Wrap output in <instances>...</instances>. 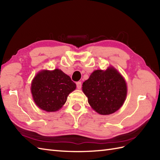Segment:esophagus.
<instances>
[{
  "label": "esophagus",
  "mask_w": 160,
  "mask_h": 160,
  "mask_svg": "<svg viewBox=\"0 0 160 160\" xmlns=\"http://www.w3.org/2000/svg\"><path fill=\"white\" fill-rule=\"evenodd\" d=\"M76 87L78 89H80L81 87H82V83H81V82H78L76 83Z\"/></svg>",
  "instance_id": "obj_1"
}]
</instances>
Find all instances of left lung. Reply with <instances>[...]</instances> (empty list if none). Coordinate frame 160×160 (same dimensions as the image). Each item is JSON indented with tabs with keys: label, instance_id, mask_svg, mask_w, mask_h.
Returning a JSON list of instances; mask_svg holds the SVG:
<instances>
[{
	"label": "left lung",
	"instance_id": "1",
	"mask_svg": "<svg viewBox=\"0 0 160 160\" xmlns=\"http://www.w3.org/2000/svg\"><path fill=\"white\" fill-rule=\"evenodd\" d=\"M82 91L93 109L101 115H109L124 104L127 88L120 73L109 67L104 71H94L83 82Z\"/></svg>",
	"mask_w": 160,
	"mask_h": 160
}]
</instances>
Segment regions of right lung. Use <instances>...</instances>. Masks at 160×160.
I'll use <instances>...</instances> for the list:
<instances>
[{
    "mask_svg": "<svg viewBox=\"0 0 160 160\" xmlns=\"http://www.w3.org/2000/svg\"><path fill=\"white\" fill-rule=\"evenodd\" d=\"M76 87L69 76L56 69L39 72L32 81L31 90L37 106L47 112H53L62 107Z\"/></svg>",
    "mask_w": 160,
    "mask_h": 160,
    "instance_id": "right-lung-1",
    "label": "right lung"
}]
</instances>
